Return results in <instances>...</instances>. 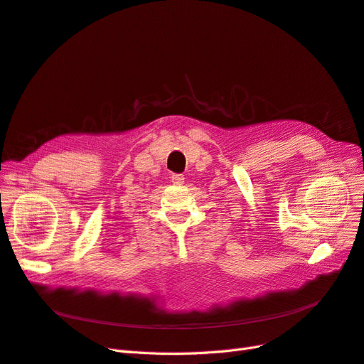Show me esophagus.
Here are the masks:
<instances>
[{
	"label": "esophagus",
	"instance_id": "34e87169",
	"mask_svg": "<svg viewBox=\"0 0 364 364\" xmlns=\"http://www.w3.org/2000/svg\"><path fill=\"white\" fill-rule=\"evenodd\" d=\"M171 182H173L174 185H182V183L185 182L183 174H178V173L173 174V176H171Z\"/></svg>",
	"mask_w": 364,
	"mask_h": 364
}]
</instances>
